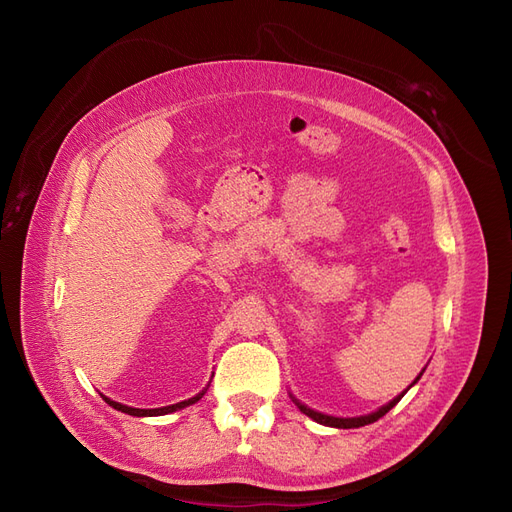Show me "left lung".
I'll use <instances>...</instances> for the list:
<instances>
[{"label": "left lung", "mask_w": 512, "mask_h": 512, "mask_svg": "<svg viewBox=\"0 0 512 512\" xmlns=\"http://www.w3.org/2000/svg\"><path fill=\"white\" fill-rule=\"evenodd\" d=\"M423 374H418V378H421ZM416 378V380H418ZM414 380V382H416ZM412 382V384H414ZM410 384V386H412ZM408 386V389H410ZM406 393V391H404ZM404 393H401L399 397H395L393 401H389V404L386 406H382L378 412H371V414H367V416H356V418H335V416H329V414H320V412H316V410H309L307 406H303V404H299V401H294V404L299 406V410L303 412V414H307L309 418H314L316 423H320V425H327V427H337V429H354V427H363V425H369V423H376L378 418H382L386 412H389L393 406H397L399 404V399L404 397Z\"/></svg>", "instance_id": "1"}]
</instances>
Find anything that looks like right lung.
<instances>
[{
    "instance_id": "right-lung-1",
    "label": "right lung",
    "mask_w": 512,
    "mask_h": 512,
    "mask_svg": "<svg viewBox=\"0 0 512 512\" xmlns=\"http://www.w3.org/2000/svg\"><path fill=\"white\" fill-rule=\"evenodd\" d=\"M205 395V391L203 393H198L196 397H192V399H185V401H179V404H173V406H166V408H153V410H141V408H130V406H123V404H117V401H113V399H108V397H104V401L108 406H113L115 410H119V412H126V414H130V416H162V414H168V412H175V410H181V408H185V406H192V404H196V401Z\"/></svg>"
}]
</instances>
